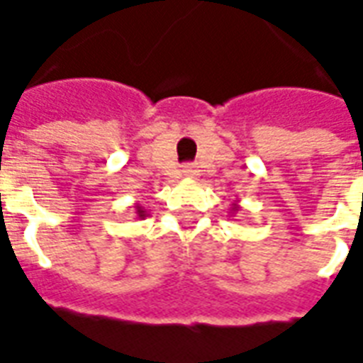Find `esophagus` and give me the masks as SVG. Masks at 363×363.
<instances>
[{
    "label": "esophagus",
    "mask_w": 363,
    "mask_h": 363,
    "mask_svg": "<svg viewBox=\"0 0 363 363\" xmlns=\"http://www.w3.org/2000/svg\"><path fill=\"white\" fill-rule=\"evenodd\" d=\"M182 174L187 176V178H195V176H197V170H195V166H184Z\"/></svg>",
    "instance_id": "obj_1"
}]
</instances>
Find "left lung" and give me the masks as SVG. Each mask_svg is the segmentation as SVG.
Instances as JSON below:
<instances>
[{
    "label": "left lung",
    "mask_w": 363,
    "mask_h": 363,
    "mask_svg": "<svg viewBox=\"0 0 363 363\" xmlns=\"http://www.w3.org/2000/svg\"><path fill=\"white\" fill-rule=\"evenodd\" d=\"M239 208H241V206H239V204H237V203L231 204V208H230L231 216H233V214H237V212H239Z\"/></svg>",
    "instance_id": "1"
}]
</instances>
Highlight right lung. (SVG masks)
<instances>
[{
    "mask_svg": "<svg viewBox=\"0 0 363 363\" xmlns=\"http://www.w3.org/2000/svg\"><path fill=\"white\" fill-rule=\"evenodd\" d=\"M147 216V211L145 208H143V206H141L140 203L135 204V218H138V220H143V218Z\"/></svg>",
    "mask_w": 363,
    "mask_h": 363,
    "instance_id": "obj_1",
    "label": "right lung"
}]
</instances>
